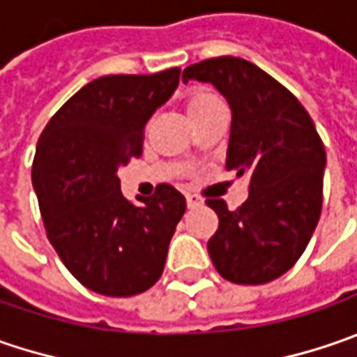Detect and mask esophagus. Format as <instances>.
<instances>
[{
    "label": "esophagus",
    "mask_w": 357,
    "mask_h": 357,
    "mask_svg": "<svg viewBox=\"0 0 357 357\" xmlns=\"http://www.w3.org/2000/svg\"><path fill=\"white\" fill-rule=\"evenodd\" d=\"M185 202H188V208H197V206H202V199H199L197 195L188 194L185 195Z\"/></svg>",
    "instance_id": "34e87169"
}]
</instances>
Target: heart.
I'll use <instances>...</instances> for the list:
<instances>
[{
    "label": "heart",
    "instance_id": "obj_1",
    "mask_svg": "<svg viewBox=\"0 0 357 357\" xmlns=\"http://www.w3.org/2000/svg\"><path fill=\"white\" fill-rule=\"evenodd\" d=\"M215 103H220V100L213 98V96H209V93H195V96H192L190 101H188V112H190V116L194 117L197 116V114H202L204 109L215 105Z\"/></svg>",
    "mask_w": 357,
    "mask_h": 357
}]
</instances>
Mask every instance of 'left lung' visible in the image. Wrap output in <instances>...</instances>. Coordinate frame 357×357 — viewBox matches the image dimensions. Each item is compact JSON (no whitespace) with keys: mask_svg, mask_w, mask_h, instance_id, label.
<instances>
[{"mask_svg":"<svg viewBox=\"0 0 357 357\" xmlns=\"http://www.w3.org/2000/svg\"><path fill=\"white\" fill-rule=\"evenodd\" d=\"M181 79L211 84L227 100L225 167L250 176V195L236 211L208 199L220 218L209 257L227 282L268 284L300 259L318 225L326 149L316 126L291 91L241 57L199 61Z\"/></svg>","mask_w":357,"mask_h":357,"instance_id":"left-lung-1","label":"left lung"}]
</instances>
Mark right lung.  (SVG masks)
<instances>
[{"label": "right lung", "mask_w": 357, "mask_h": 357, "mask_svg": "<svg viewBox=\"0 0 357 357\" xmlns=\"http://www.w3.org/2000/svg\"><path fill=\"white\" fill-rule=\"evenodd\" d=\"M179 68L103 75L66 101L41 132L31 167L47 240L87 289L130 298L162 278L185 197L160 183L133 206L117 172L142 155L144 130L172 98Z\"/></svg>", "instance_id": "1"}]
</instances>
